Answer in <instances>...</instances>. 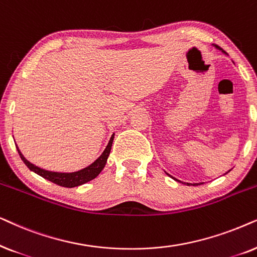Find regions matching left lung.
<instances>
[{"mask_svg":"<svg viewBox=\"0 0 257 257\" xmlns=\"http://www.w3.org/2000/svg\"><path fill=\"white\" fill-rule=\"evenodd\" d=\"M213 46L215 47V48H216V49H218V50H222V53H224V54H227V53H225V51L223 50V49H222V48H220V47H218V46H216V44H213ZM229 172H230V170H229ZM228 173V172H227ZM227 173H225V174H227ZM166 174H167V175H169V174L168 173H167L166 172ZM170 177H172V179H174V180H175V181H179V182H181V183H184V184H187V186H191V183H186V182H182V181H180V180H177V179H175V177H174V176H172V175H169ZM198 184H203V183H193V186H198Z\"/></svg>","mask_w":257,"mask_h":257,"instance_id":"obj_1","label":"left lung"}]
</instances>
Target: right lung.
I'll return each mask as SVG.
<instances>
[{
	"label": "right lung",
	"mask_w": 257,
	"mask_h": 257,
	"mask_svg": "<svg viewBox=\"0 0 257 257\" xmlns=\"http://www.w3.org/2000/svg\"><path fill=\"white\" fill-rule=\"evenodd\" d=\"M114 136H115V134L111 135V138H110V140H109L107 147H105L103 153L101 154V156L98 157L97 160H95L94 162L90 164V166L85 167V168L77 170V172H74V173L49 172V170L40 168V167L35 166V164L30 163L29 161L22 155V153L20 152L19 147L16 146V148H17V152H19V154H20L21 160L25 162L26 166L28 167L32 172L37 174V175L42 176L43 179L50 181V182H53L55 184H59V186H61V187L74 188V187H78V186H81V184H84V183L89 182V181L94 180L95 177H96L98 174L102 172V169L104 168L105 163H107L109 154H110L112 141H114Z\"/></svg>",
	"instance_id": "add662e5"
}]
</instances>
